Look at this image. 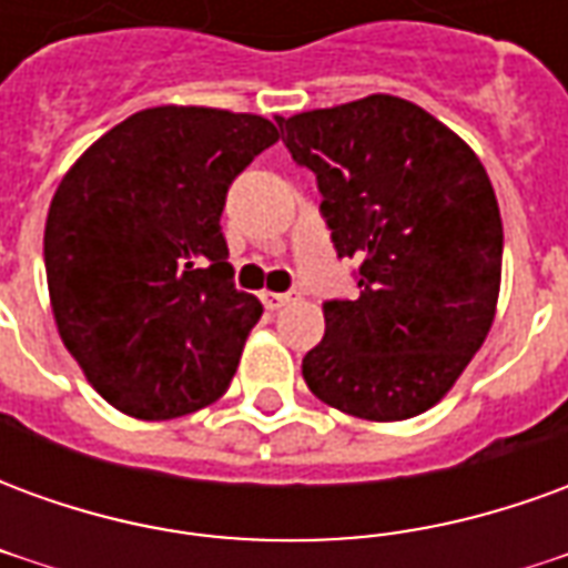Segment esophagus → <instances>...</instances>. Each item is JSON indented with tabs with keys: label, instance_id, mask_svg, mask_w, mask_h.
<instances>
[{
	"label": "esophagus",
	"instance_id": "1",
	"mask_svg": "<svg viewBox=\"0 0 568 568\" xmlns=\"http://www.w3.org/2000/svg\"><path fill=\"white\" fill-rule=\"evenodd\" d=\"M261 301H264V307L267 310H280L285 304H292L295 295L292 292H261Z\"/></svg>",
	"mask_w": 568,
	"mask_h": 568
}]
</instances>
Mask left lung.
<instances>
[{
	"mask_svg": "<svg viewBox=\"0 0 568 568\" xmlns=\"http://www.w3.org/2000/svg\"><path fill=\"white\" fill-rule=\"evenodd\" d=\"M316 173L356 301H325L304 356L310 393L349 417L393 423L438 405L496 316L501 215L477 154L426 109L389 93L276 118Z\"/></svg>",
	"mask_w": 568,
	"mask_h": 568,
	"instance_id": "obj_1",
	"label": "left lung"
}]
</instances>
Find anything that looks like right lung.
I'll use <instances>...</instances> for the list:
<instances>
[{
	"mask_svg": "<svg viewBox=\"0 0 568 568\" xmlns=\"http://www.w3.org/2000/svg\"><path fill=\"white\" fill-rule=\"evenodd\" d=\"M280 140L267 118L158 105L72 163L44 222L57 332L105 402L173 419L222 398L261 301L234 285L227 187Z\"/></svg>",
	"mask_w": 568,
	"mask_h": 568,
	"instance_id": "1",
	"label": "right lung"
}]
</instances>
